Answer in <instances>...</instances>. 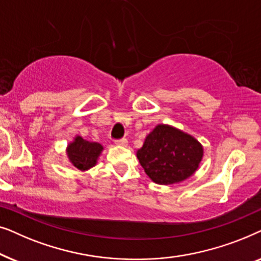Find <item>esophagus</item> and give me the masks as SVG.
<instances>
[{
	"label": "esophagus",
	"instance_id": "1",
	"mask_svg": "<svg viewBox=\"0 0 261 261\" xmlns=\"http://www.w3.org/2000/svg\"><path fill=\"white\" fill-rule=\"evenodd\" d=\"M115 144L119 145V146H127L128 141L126 138H121V139H117V140H115Z\"/></svg>",
	"mask_w": 261,
	"mask_h": 261
}]
</instances>
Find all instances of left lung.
Wrapping results in <instances>:
<instances>
[{"label": "left lung", "mask_w": 261, "mask_h": 261, "mask_svg": "<svg viewBox=\"0 0 261 261\" xmlns=\"http://www.w3.org/2000/svg\"><path fill=\"white\" fill-rule=\"evenodd\" d=\"M137 156L153 181L169 185L195 173L202 160L203 147L191 135L167 124H158L146 137Z\"/></svg>", "instance_id": "1"}]
</instances>
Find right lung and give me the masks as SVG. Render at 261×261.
Here are the masks:
<instances>
[{"instance_id":"add662e5","label":"right lung","mask_w":261,"mask_h":261,"mask_svg":"<svg viewBox=\"0 0 261 261\" xmlns=\"http://www.w3.org/2000/svg\"><path fill=\"white\" fill-rule=\"evenodd\" d=\"M102 149L101 144L89 142L83 138L77 137L67 147V155L74 167L81 171H85L96 165Z\"/></svg>"}]
</instances>
